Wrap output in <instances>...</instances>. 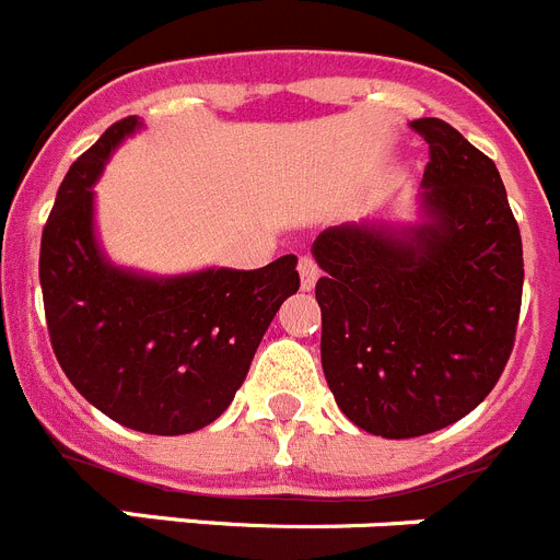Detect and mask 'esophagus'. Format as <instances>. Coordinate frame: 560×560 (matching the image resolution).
I'll use <instances>...</instances> for the list:
<instances>
[{
  "label": "esophagus",
  "instance_id": "obj_1",
  "mask_svg": "<svg viewBox=\"0 0 560 560\" xmlns=\"http://www.w3.org/2000/svg\"><path fill=\"white\" fill-rule=\"evenodd\" d=\"M316 280H319V266H316V260L311 258V255H302V258H300V283H302V291L314 289Z\"/></svg>",
  "mask_w": 560,
  "mask_h": 560
}]
</instances>
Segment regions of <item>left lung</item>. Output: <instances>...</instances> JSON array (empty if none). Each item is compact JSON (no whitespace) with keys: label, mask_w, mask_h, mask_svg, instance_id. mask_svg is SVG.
Returning a JSON list of instances; mask_svg holds the SVG:
<instances>
[{"label":"left lung","mask_w":560,"mask_h":560,"mask_svg":"<svg viewBox=\"0 0 560 560\" xmlns=\"http://www.w3.org/2000/svg\"><path fill=\"white\" fill-rule=\"evenodd\" d=\"M430 143L413 222L327 228L322 369L343 417L383 439L464 419L500 381L522 305V235L494 161L441 119L410 121Z\"/></svg>","instance_id":"left-lung-1"}]
</instances>
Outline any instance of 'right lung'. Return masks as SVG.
<instances>
[{"label": "right lung", "mask_w": 560, "mask_h": 560, "mask_svg": "<svg viewBox=\"0 0 560 560\" xmlns=\"http://www.w3.org/2000/svg\"><path fill=\"white\" fill-rule=\"evenodd\" d=\"M141 127L138 116L116 121L71 163L40 235V291L71 386L125 428L183 435L228 410L300 275L296 255L264 269L208 266L186 275L113 264L96 235L94 186Z\"/></svg>", "instance_id": "1"}]
</instances>
